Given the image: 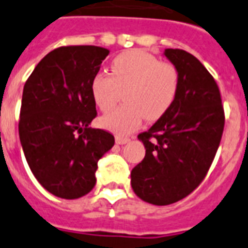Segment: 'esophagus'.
Here are the masks:
<instances>
[{
	"label": "esophagus",
	"instance_id": "esophagus-1",
	"mask_svg": "<svg viewBox=\"0 0 248 248\" xmlns=\"http://www.w3.org/2000/svg\"><path fill=\"white\" fill-rule=\"evenodd\" d=\"M115 142L118 143V145H125V143H128L129 142V138L126 137H116L115 138Z\"/></svg>",
	"mask_w": 248,
	"mask_h": 248
}]
</instances>
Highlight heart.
I'll return each instance as SVG.
<instances>
[{
    "instance_id": "heart-1",
    "label": "heart",
    "mask_w": 248,
    "mask_h": 248,
    "mask_svg": "<svg viewBox=\"0 0 248 248\" xmlns=\"http://www.w3.org/2000/svg\"><path fill=\"white\" fill-rule=\"evenodd\" d=\"M178 89L177 68L143 50L119 54L111 63V75L97 72L90 82L94 102L105 112L118 103L125 90V105L99 120L103 128L120 136L137 129L143 118L149 122L162 118L173 106Z\"/></svg>"
}]
</instances>
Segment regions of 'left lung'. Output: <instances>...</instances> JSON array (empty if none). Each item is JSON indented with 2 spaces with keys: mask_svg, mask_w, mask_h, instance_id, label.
Instances as JSON below:
<instances>
[{
  "mask_svg": "<svg viewBox=\"0 0 248 248\" xmlns=\"http://www.w3.org/2000/svg\"><path fill=\"white\" fill-rule=\"evenodd\" d=\"M180 75L173 106L147 132L138 134L145 158L130 172L138 198L167 206L187 197L206 177L221 141L224 108L212 75L194 55L166 49Z\"/></svg>",
  "mask_w": 248,
  "mask_h": 248,
  "instance_id": "1",
  "label": "left lung"
}]
</instances>
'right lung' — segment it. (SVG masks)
<instances>
[{
  "label": "right lung",
  "mask_w": 248,
  "mask_h": 248,
  "mask_svg": "<svg viewBox=\"0 0 248 248\" xmlns=\"http://www.w3.org/2000/svg\"><path fill=\"white\" fill-rule=\"evenodd\" d=\"M110 51L92 45L62 46L34 67L23 89L19 138L32 173L49 193L84 197L95 185L98 160L114 136L94 129L92 78Z\"/></svg>",
  "instance_id": "add662e5"
}]
</instances>
